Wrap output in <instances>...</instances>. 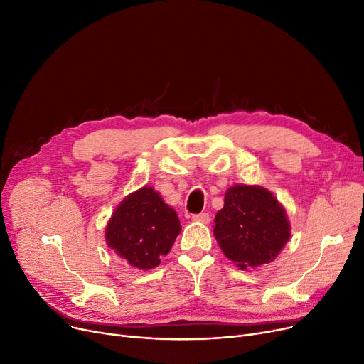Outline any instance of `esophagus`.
Instances as JSON below:
<instances>
[{"label":"esophagus","instance_id":"esophagus-1","mask_svg":"<svg viewBox=\"0 0 364 364\" xmlns=\"http://www.w3.org/2000/svg\"><path fill=\"white\" fill-rule=\"evenodd\" d=\"M192 218H193L195 221H199V223H203V225H208L210 221H211V217H210V214H207V213L195 214V215H192Z\"/></svg>","mask_w":364,"mask_h":364}]
</instances>
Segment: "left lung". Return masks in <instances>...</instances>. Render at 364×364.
Returning a JSON list of instances; mask_svg holds the SVG:
<instances>
[{
  "mask_svg": "<svg viewBox=\"0 0 364 364\" xmlns=\"http://www.w3.org/2000/svg\"><path fill=\"white\" fill-rule=\"evenodd\" d=\"M214 223L217 244L242 271L274 262L291 235L282 203L262 186L229 187Z\"/></svg>",
  "mask_w": 364,
  "mask_h": 364,
  "instance_id": "1",
  "label": "left lung"
}]
</instances>
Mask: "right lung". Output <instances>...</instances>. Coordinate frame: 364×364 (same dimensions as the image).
Here are the masks:
<instances>
[{"label":"right lung","instance_id":"right-lung-1","mask_svg":"<svg viewBox=\"0 0 364 364\" xmlns=\"http://www.w3.org/2000/svg\"><path fill=\"white\" fill-rule=\"evenodd\" d=\"M180 232L176 210L144 186L117 205L105 226V242L132 267L150 271L159 266Z\"/></svg>","mask_w":364,"mask_h":364}]
</instances>
